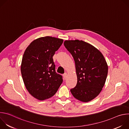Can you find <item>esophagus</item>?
Returning <instances> with one entry per match:
<instances>
[{"mask_svg": "<svg viewBox=\"0 0 129 129\" xmlns=\"http://www.w3.org/2000/svg\"><path fill=\"white\" fill-rule=\"evenodd\" d=\"M63 77H64V78L65 80H66L67 78V73H65L63 75Z\"/></svg>", "mask_w": 129, "mask_h": 129, "instance_id": "1", "label": "esophagus"}]
</instances>
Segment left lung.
Here are the masks:
<instances>
[{"instance_id":"obj_1","label":"left lung","mask_w":129,"mask_h":129,"mask_svg":"<svg viewBox=\"0 0 129 129\" xmlns=\"http://www.w3.org/2000/svg\"><path fill=\"white\" fill-rule=\"evenodd\" d=\"M64 44L76 64L78 81L71 93L80 101L90 102L99 95L105 85L108 71L106 59L98 49L82 40H65Z\"/></svg>"}]
</instances>
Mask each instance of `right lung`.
I'll use <instances>...</instances> for the list:
<instances>
[{
    "label": "right lung",
    "instance_id": "1",
    "mask_svg": "<svg viewBox=\"0 0 129 129\" xmlns=\"http://www.w3.org/2000/svg\"><path fill=\"white\" fill-rule=\"evenodd\" d=\"M63 40L46 36L36 39L26 48L21 64L22 79L29 94L40 101L56 93L63 82L55 71L52 57Z\"/></svg>",
    "mask_w": 129,
    "mask_h": 129
}]
</instances>
